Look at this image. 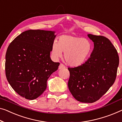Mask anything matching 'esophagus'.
Listing matches in <instances>:
<instances>
[{
  "instance_id": "obj_1",
  "label": "esophagus",
  "mask_w": 122,
  "mask_h": 122,
  "mask_svg": "<svg viewBox=\"0 0 122 122\" xmlns=\"http://www.w3.org/2000/svg\"><path fill=\"white\" fill-rule=\"evenodd\" d=\"M65 66L62 63H60V66H59V70H61V69H62V68H65Z\"/></svg>"
}]
</instances>
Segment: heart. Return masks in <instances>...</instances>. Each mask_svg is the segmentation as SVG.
<instances>
[{"label": "heart", "instance_id": "1", "mask_svg": "<svg viewBox=\"0 0 122 122\" xmlns=\"http://www.w3.org/2000/svg\"><path fill=\"white\" fill-rule=\"evenodd\" d=\"M92 51L91 41L86 38L72 35H62L57 42L54 41L51 46V54L55 59H58L65 52L66 62L71 66L82 65L89 57Z\"/></svg>", "mask_w": 122, "mask_h": 122}]
</instances>
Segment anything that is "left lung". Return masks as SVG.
Returning a JSON list of instances; mask_svg holds the SVG:
<instances>
[{
	"label": "left lung",
	"mask_w": 122,
	"mask_h": 122,
	"mask_svg": "<svg viewBox=\"0 0 122 122\" xmlns=\"http://www.w3.org/2000/svg\"><path fill=\"white\" fill-rule=\"evenodd\" d=\"M94 42L90 57L81 66L68 68V86L77 101L92 103L99 100L113 84L119 65L117 51L108 38L88 34Z\"/></svg>",
	"instance_id": "8db88e82"
}]
</instances>
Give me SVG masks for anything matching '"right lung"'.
<instances>
[{
    "label": "right lung",
    "mask_w": 122,
    "mask_h": 122,
    "mask_svg": "<svg viewBox=\"0 0 122 122\" xmlns=\"http://www.w3.org/2000/svg\"><path fill=\"white\" fill-rule=\"evenodd\" d=\"M55 32L28 30L9 45L5 56V74L13 89L28 100L37 99L47 86V81L59 62L50 59Z\"/></svg>",
    "instance_id": "right-lung-1"
}]
</instances>
